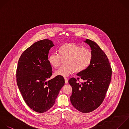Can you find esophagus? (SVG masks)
Segmentation results:
<instances>
[{
  "instance_id": "obj_1",
  "label": "esophagus",
  "mask_w": 129,
  "mask_h": 129,
  "mask_svg": "<svg viewBox=\"0 0 129 129\" xmlns=\"http://www.w3.org/2000/svg\"><path fill=\"white\" fill-rule=\"evenodd\" d=\"M64 80H65L66 84H68V79L67 78H64Z\"/></svg>"
}]
</instances>
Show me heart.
I'll return each mask as SVG.
<instances>
[{
  "mask_svg": "<svg viewBox=\"0 0 129 129\" xmlns=\"http://www.w3.org/2000/svg\"><path fill=\"white\" fill-rule=\"evenodd\" d=\"M59 53L56 52L51 53L48 60L54 68L58 67L62 59H64V65L60 67L55 72V75L68 77L75 71L79 73L86 70L90 64L93 54L88 48L74 43H67L61 46L59 49Z\"/></svg>",
  "mask_w": 129,
  "mask_h": 129,
  "instance_id": "heart-1",
  "label": "heart"
}]
</instances>
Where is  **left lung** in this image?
I'll list each match as a JSON object with an SVG mask.
<instances>
[{"label":"left lung","instance_id":"left-lung-1","mask_svg":"<svg viewBox=\"0 0 129 129\" xmlns=\"http://www.w3.org/2000/svg\"><path fill=\"white\" fill-rule=\"evenodd\" d=\"M91 49L93 58L90 66L84 71L77 74L84 83H79L75 78L69 83L72 87L70 100L78 110L88 113L98 108L103 102L111 78L112 70L108 59L95 42L86 39L84 41Z\"/></svg>","mask_w":129,"mask_h":129}]
</instances>
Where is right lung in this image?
<instances>
[{
    "instance_id": "1",
    "label": "right lung",
    "mask_w": 129,
    "mask_h": 129,
    "mask_svg": "<svg viewBox=\"0 0 129 129\" xmlns=\"http://www.w3.org/2000/svg\"><path fill=\"white\" fill-rule=\"evenodd\" d=\"M54 46L48 39L37 41L23 52L18 61L16 77L19 89L28 106L39 113L53 106L65 83L63 77L58 76L47 81L52 74L48 55Z\"/></svg>"
}]
</instances>
